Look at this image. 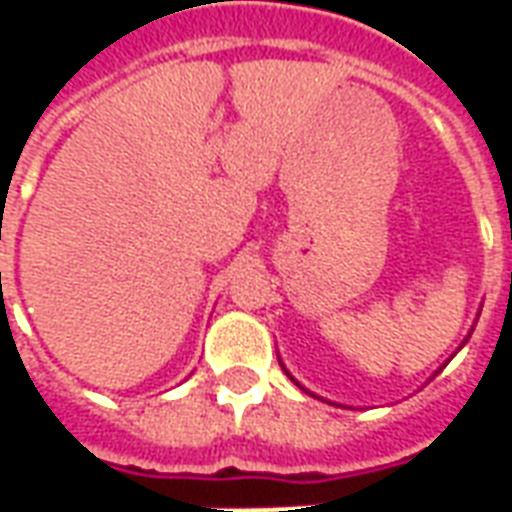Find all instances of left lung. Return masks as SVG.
Returning <instances> with one entry per match:
<instances>
[{
  "mask_svg": "<svg viewBox=\"0 0 512 512\" xmlns=\"http://www.w3.org/2000/svg\"><path fill=\"white\" fill-rule=\"evenodd\" d=\"M282 370H285V365H282ZM285 373H288V370H285ZM288 376H290V373H288ZM290 381H293V384H296V386H301L299 381H296V378H293V376H290ZM301 389H304V386H301ZM304 392H310V389H304ZM310 395H312V392H310ZM312 397H318V395H312ZM321 400H323V397H321Z\"/></svg>",
  "mask_w": 512,
  "mask_h": 512,
  "instance_id": "obj_1",
  "label": "left lung"
}]
</instances>
